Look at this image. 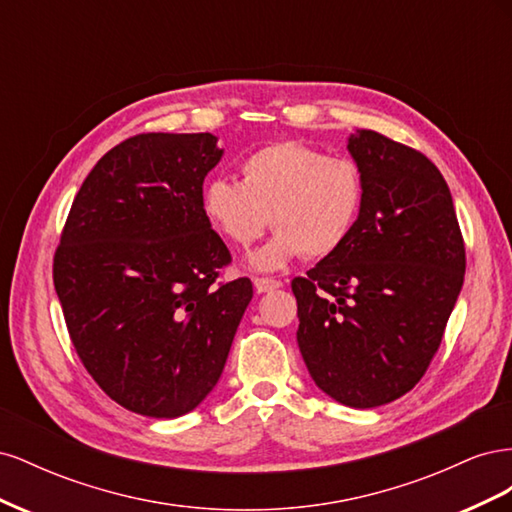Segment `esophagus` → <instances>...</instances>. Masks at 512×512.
Returning a JSON list of instances; mask_svg holds the SVG:
<instances>
[{"label":"esophagus","mask_w":512,"mask_h":512,"mask_svg":"<svg viewBox=\"0 0 512 512\" xmlns=\"http://www.w3.org/2000/svg\"><path fill=\"white\" fill-rule=\"evenodd\" d=\"M254 288L258 292H273L277 288H282V282L280 280H273V277H256Z\"/></svg>","instance_id":"1"}]
</instances>
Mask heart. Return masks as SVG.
<instances>
[{
  "label": "heart",
  "mask_w": 512,
  "mask_h": 512,
  "mask_svg": "<svg viewBox=\"0 0 512 512\" xmlns=\"http://www.w3.org/2000/svg\"><path fill=\"white\" fill-rule=\"evenodd\" d=\"M363 194V175L352 160L284 141L250 153L241 164V183L211 179L200 207L209 224L239 250L256 243L271 224L275 235L250 262L258 271H277L301 254H335L359 222Z\"/></svg>",
  "instance_id": "heart-1"
}]
</instances>
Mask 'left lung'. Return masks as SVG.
I'll return each instance as SVG.
<instances>
[{
	"label": "left lung",
	"instance_id": "8db88e82",
	"mask_svg": "<svg viewBox=\"0 0 512 512\" xmlns=\"http://www.w3.org/2000/svg\"><path fill=\"white\" fill-rule=\"evenodd\" d=\"M363 175L352 235L294 277L297 342L320 391L350 408L406 395L438 352L466 273L453 196L421 151L356 130Z\"/></svg>",
	"mask_w": 512,
	"mask_h": 512
}]
</instances>
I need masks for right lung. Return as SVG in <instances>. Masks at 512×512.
<instances>
[{"label": "right lung", "mask_w": 512, "mask_h": 512, "mask_svg": "<svg viewBox=\"0 0 512 512\" xmlns=\"http://www.w3.org/2000/svg\"><path fill=\"white\" fill-rule=\"evenodd\" d=\"M218 138L136 134L76 194L53 282L76 354L119 406L192 412L218 384L252 282H218L230 252L200 207Z\"/></svg>", "instance_id": "1"}]
</instances>
